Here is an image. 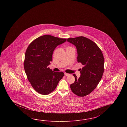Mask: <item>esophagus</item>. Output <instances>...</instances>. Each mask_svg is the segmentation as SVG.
Here are the masks:
<instances>
[{
    "label": "esophagus",
    "mask_w": 127,
    "mask_h": 127,
    "mask_svg": "<svg viewBox=\"0 0 127 127\" xmlns=\"http://www.w3.org/2000/svg\"><path fill=\"white\" fill-rule=\"evenodd\" d=\"M64 75L65 76H69L70 74H68V73H64Z\"/></svg>",
    "instance_id": "obj_1"
}]
</instances>
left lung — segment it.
Masks as SVG:
<instances>
[{
	"label": "left lung",
	"mask_w": 127,
	"mask_h": 127,
	"mask_svg": "<svg viewBox=\"0 0 127 127\" xmlns=\"http://www.w3.org/2000/svg\"><path fill=\"white\" fill-rule=\"evenodd\" d=\"M67 41L76 47L78 62L84 65L78 78L70 85L72 91L79 97L89 95L97 86L104 72V59L100 48L93 41L84 36L68 38Z\"/></svg>",
	"instance_id": "left-lung-1"
}]
</instances>
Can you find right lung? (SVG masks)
<instances>
[{
  "mask_svg": "<svg viewBox=\"0 0 127 127\" xmlns=\"http://www.w3.org/2000/svg\"><path fill=\"white\" fill-rule=\"evenodd\" d=\"M66 40L44 35L36 38L28 47L24 63V70L31 86L38 93L49 95L64 75L63 72L53 71L48 65L52 61L54 49Z\"/></svg>",
  "mask_w": 127,
  "mask_h": 127,
  "instance_id": "obj_1",
  "label": "right lung"
}]
</instances>
